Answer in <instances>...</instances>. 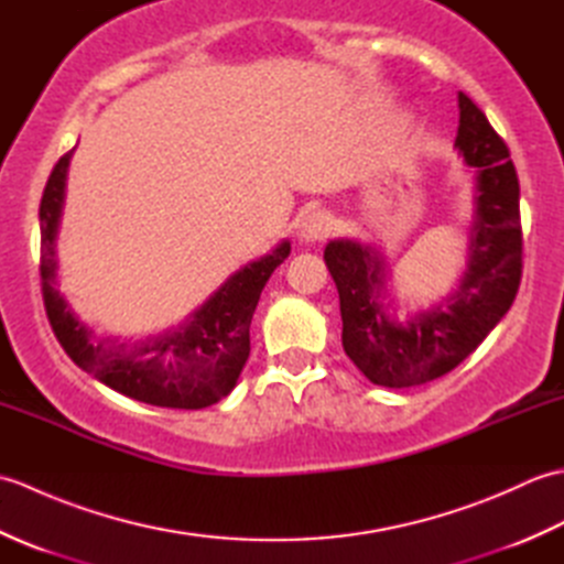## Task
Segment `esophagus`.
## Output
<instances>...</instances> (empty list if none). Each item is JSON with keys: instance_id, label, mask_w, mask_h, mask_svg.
I'll return each instance as SVG.
<instances>
[{"instance_id": "34e87169", "label": "esophagus", "mask_w": 564, "mask_h": 564, "mask_svg": "<svg viewBox=\"0 0 564 564\" xmlns=\"http://www.w3.org/2000/svg\"><path fill=\"white\" fill-rule=\"evenodd\" d=\"M329 215L322 210H313L310 215H305L303 223L297 225V239L305 245H315L319 239H325L329 232Z\"/></svg>"}]
</instances>
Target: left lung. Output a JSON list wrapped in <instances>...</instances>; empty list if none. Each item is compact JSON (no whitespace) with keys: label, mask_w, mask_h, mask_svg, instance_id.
Here are the masks:
<instances>
[{"label":"left lung","mask_w":564,"mask_h":564,"mask_svg":"<svg viewBox=\"0 0 564 564\" xmlns=\"http://www.w3.org/2000/svg\"><path fill=\"white\" fill-rule=\"evenodd\" d=\"M455 150L473 170V220L455 289L398 317L382 247L329 239L325 263L339 291L341 344L356 368L382 388H414L465 361L509 313L521 283L519 176L487 116L458 91Z\"/></svg>","instance_id":"1"}]
</instances>
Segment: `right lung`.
Returning <instances> with one entry per match:
<instances>
[{"mask_svg": "<svg viewBox=\"0 0 564 564\" xmlns=\"http://www.w3.org/2000/svg\"><path fill=\"white\" fill-rule=\"evenodd\" d=\"M75 150L59 158L41 198V283L57 341L82 370L111 390L170 410H203L227 398L249 358V325L263 285L291 254L281 239L269 254L245 263L176 327L138 341L84 322L57 289V232L63 223L67 170Z\"/></svg>", "mask_w": 564, "mask_h": 564, "instance_id": "add662e5", "label": "right lung"}]
</instances>
